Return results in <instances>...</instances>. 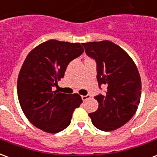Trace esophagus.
Returning a JSON list of instances; mask_svg holds the SVG:
<instances>
[{
	"mask_svg": "<svg viewBox=\"0 0 157 157\" xmlns=\"http://www.w3.org/2000/svg\"><path fill=\"white\" fill-rule=\"evenodd\" d=\"M90 98H91V96L89 95V94H87V95H86V96H82V101H86V100Z\"/></svg>",
	"mask_w": 157,
	"mask_h": 157,
	"instance_id": "34e87169",
	"label": "esophagus"
}]
</instances>
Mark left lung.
I'll use <instances>...</instances> for the list:
<instances>
[{
    "label": "left lung",
    "mask_w": 157,
    "mask_h": 157,
    "mask_svg": "<svg viewBox=\"0 0 157 157\" xmlns=\"http://www.w3.org/2000/svg\"><path fill=\"white\" fill-rule=\"evenodd\" d=\"M85 52L97 63L99 87L106 93L96 96L97 111L89 113L92 124L102 131H112L125 124L138 109L141 80L135 62L118 45L109 40L83 43Z\"/></svg>",
    "instance_id": "1"
}]
</instances>
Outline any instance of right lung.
<instances>
[{"label": "right lung", "mask_w": 157, "mask_h": 157, "mask_svg": "<svg viewBox=\"0 0 157 157\" xmlns=\"http://www.w3.org/2000/svg\"><path fill=\"white\" fill-rule=\"evenodd\" d=\"M83 52L80 43L50 39L26 57L17 79V97L27 118L43 131L55 134L67 128L74 110L82 102L79 94L52 89L64 77L69 63Z\"/></svg>", "instance_id": "add662e5"}]
</instances>
